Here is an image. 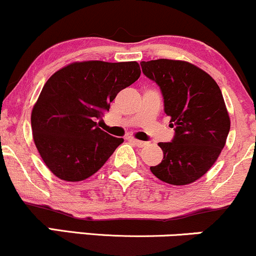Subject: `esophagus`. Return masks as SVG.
Masks as SVG:
<instances>
[{"label":"esophagus","instance_id":"obj_1","mask_svg":"<svg viewBox=\"0 0 256 256\" xmlns=\"http://www.w3.org/2000/svg\"><path fill=\"white\" fill-rule=\"evenodd\" d=\"M129 140H130V142H133V144H136V145L138 146V148H144V146H145L146 144H148V142H142V140H136V139H133V138H130V139H129Z\"/></svg>","mask_w":256,"mask_h":256}]
</instances>
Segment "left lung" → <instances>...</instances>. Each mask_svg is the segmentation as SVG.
Wrapping results in <instances>:
<instances>
[{"label":"left lung","mask_w":256,"mask_h":256,"mask_svg":"<svg viewBox=\"0 0 256 256\" xmlns=\"http://www.w3.org/2000/svg\"><path fill=\"white\" fill-rule=\"evenodd\" d=\"M142 74L160 87L174 138L160 142L163 160L152 174L172 185H188L214 164L226 142L230 117L222 93L206 71L188 62H140Z\"/></svg>","instance_id":"left-lung-1"}]
</instances>
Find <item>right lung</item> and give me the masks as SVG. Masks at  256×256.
<instances>
[{
    "instance_id": "obj_1",
    "label": "right lung",
    "mask_w": 256,
    "mask_h": 256,
    "mask_svg": "<svg viewBox=\"0 0 256 256\" xmlns=\"http://www.w3.org/2000/svg\"><path fill=\"white\" fill-rule=\"evenodd\" d=\"M136 62H72L43 86L31 114L34 142L59 179L81 182L96 173L123 142L94 122L117 94L140 77Z\"/></svg>"
}]
</instances>
